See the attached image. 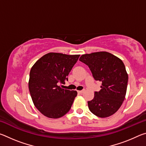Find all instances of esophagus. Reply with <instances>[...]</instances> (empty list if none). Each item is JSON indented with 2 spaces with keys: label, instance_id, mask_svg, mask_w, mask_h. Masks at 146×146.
Listing matches in <instances>:
<instances>
[{
  "label": "esophagus",
  "instance_id": "obj_1",
  "mask_svg": "<svg viewBox=\"0 0 146 146\" xmlns=\"http://www.w3.org/2000/svg\"><path fill=\"white\" fill-rule=\"evenodd\" d=\"M84 92V90H80V91H78V93H80V94H82V93H83Z\"/></svg>",
  "mask_w": 146,
  "mask_h": 146
}]
</instances>
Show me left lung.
I'll return each instance as SVG.
<instances>
[{
    "instance_id": "obj_1",
    "label": "left lung",
    "mask_w": 146,
    "mask_h": 146,
    "mask_svg": "<svg viewBox=\"0 0 146 146\" xmlns=\"http://www.w3.org/2000/svg\"><path fill=\"white\" fill-rule=\"evenodd\" d=\"M79 60L87 65L95 80L102 82L100 91H95L88 101L90 111L100 118L115 113L122 104L126 94L128 75L119 58L106 51L86 54Z\"/></svg>"
}]
</instances>
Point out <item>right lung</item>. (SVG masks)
<instances>
[{"instance_id":"1","label":"right lung","mask_w":146,"mask_h":146,"mask_svg":"<svg viewBox=\"0 0 146 146\" xmlns=\"http://www.w3.org/2000/svg\"><path fill=\"white\" fill-rule=\"evenodd\" d=\"M79 56L49 53L42 56L31 68L29 93L35 106L46 117L58 118L70 110L77 92L64 90L59 85L68 80L69 73Z\"/></svg>"}]
</instances>
